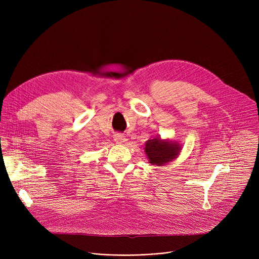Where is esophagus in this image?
Listing matches in <instances>:
<instances>
[{
  "label": "esophagus",
  "mask_w": 259,
  "mask_h": 259,
  "mask_svg": "<svg viewBox=\"0 0 259 259\" xmlns=\"http://www.w3.org/2000/svg\"><path fill=\"white\" fill-rule=\"evenodd\" d=\"M114 139H115V141H116L117 143H119V144L125 143V142L127 141L126 137H125L123 134H121V133H117V134H115V135H114Z\"/></svg>",
  "instance_id": "1"
}]
</instances>
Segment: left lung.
I'll return each mask as SVG.
<instances>
[{
	"label": "left lung",
	"instance_id": "8db88e82",
	"mask_svg": "<svg viewBox=\"0 0 259 259\" xmlns=\"http://www.w3.org/2000/svg\"><path fill=\"white\" fill-rule=\"evenodd\" d=\"M181 145L176 141L163 140L160 137L149 139L145 142L144 152L152 165L163 166L177 158Z\"/></svg>",
	"mask_w": 259,
	"mask_h": 259
}]
</instances>
